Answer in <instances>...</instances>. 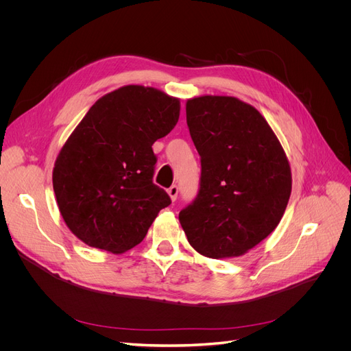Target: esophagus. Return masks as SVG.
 I'll list each match as a JSON object with an SVG mask.
<instances>
[{"mask_svg":"<svg viewBox=\"0 0 351 351\" xmlns=\"http://www.w3.org/2000/svg\"><path fill=\"white\" fill-rule=\"evenodd\" d=\"M178 192H179V189H178L176 185H172V186L168 189V195L171 196V199H172L173 202H175L176 197H178Z\"/></svg>","mask_w":351,"mask_h":351,"instance_id":"obj_1","label":"esophagus"}]
</instances>
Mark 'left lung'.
I'll return each mask as SVG.
<instances>
[{
	"instance_id": "obj_1",
	"label": "left lung",
	"mask_w": 351,
	"mask_h": 351,
	"mask_svg": "<svg viewBox=\"0 0 351 351\" xmlns=\"http://www.w3.org/2000/svg\"><path fill=\"white\" fill-rule=\"evenodd\" d=\"M186 122L202 172L197 196L179 213L180 225L200 254L242 256L276 229L286 210V154L259 110L233 97L188 99Z\"/></svg>"
}]
</instances>
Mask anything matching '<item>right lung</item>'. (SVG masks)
<instances>
[{"mask_svg": "<svg viewBox=\"0 0 351 351\" xmlns=\"http://www.w3.org/2000/svg\"><path fill=\"white\" fill-rule=\"evenodd\" d=\"M178 98L126 85L99 98L71 134L52 172L69 230L90 247L123 253L139 245L171 197L154 183L152 145L175 128Z\"/></svg>", "mask_w": 351, "mask_h": 351, "instance_id": "obj_1", "label": "right lung"}]
</instances>
